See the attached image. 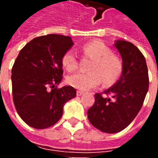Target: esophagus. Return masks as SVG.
Listing matches in <instances>:
<instances>
[{"label": "esophagus", "mask_w": 158, "mask_h": 158, "mask_svg": "<svg viewBox=\"0 0 158 158\" xmlns=\"http://www.w3.org/2000/svg\"><path fill=\"white\" fill-rule=\"evenodd\" d=\"M76 94H77V96H82L83 94H84V92H83V91H80V90H78Z\"/></svg>", "instance_id": "1"}]
</instances>
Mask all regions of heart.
<instances>
[{
	"label": "heart",
	"instance_id": "obj_1",
	"mask_svg": "<svg viewBox=\"0 0 158 158\" xmlns=\"http://www.w3.org/2000/svg\"><path fill=\"white\" fill-rule=\"evenodd\" d=\"M83 52L93 58L89 73H76L69 76L68 83L79 90H89L99 85L102 79L105 85L116 82L122 73V62L112 53L109 47L101 41H91L83 45ZM62 64L68 71H73L78 67L76 55L73 50L63 54Z\"/></svg>",
	"mask_w": 158,
	"mask_h": 158
}]
</instances>
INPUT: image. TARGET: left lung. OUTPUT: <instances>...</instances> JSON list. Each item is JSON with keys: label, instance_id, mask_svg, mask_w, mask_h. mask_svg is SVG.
<instances>
[{"label": "left lung", "instance_id": "obj_1", "mask_svg": "<svg viewBox=\"0 0 158 158\" xmlns=\"http://www.w3.org/2000/svg\"><path fill=\"white\" fill-rule=\"evenodd\" d=\"M122 57L120 79L104 93L95 95V103L87 112L95 128L108 134L120 132L130 124L142 107L149 88L148 69L145 56L130 42L118 40L114 43Z\"/></svg>", "mask_w": 158, "mask_h": 158}]
</instances>
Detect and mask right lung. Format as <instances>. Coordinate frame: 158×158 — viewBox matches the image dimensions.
I'll return each mask as SVG.
<instances>
[{"instance_id": "add662e5", "label": "right lung", "mask_w": 158, "mask_h": 158, "mask_svg": "<svg viewBox=\"0 0 158 158\" xmlns=\"http://www.w3.org/2000/svg\"><path fill=\"white\" fill-rule=\"evenodd\" d=\"M73 45L71 37L40 36L20 51L12 69V97L20 118L35 129L54 125L63 106L76 96L72 86L56 88L62 79V57Z\"/></svg>"}]
</instances>
